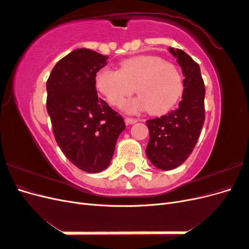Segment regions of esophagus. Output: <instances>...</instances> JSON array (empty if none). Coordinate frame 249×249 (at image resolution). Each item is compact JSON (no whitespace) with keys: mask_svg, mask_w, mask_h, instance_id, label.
<instances>
[{"mask_svg":"<svg viewBox=\"0 0 249 249\" xmlns=\"http://www.w3.org/2000/svg\"><path fill=\"white\" fill-rule=\"evenodd\" d=\"M138 122L137 118H133V117H125V123L127 124H136Z\"/></svg>","mask_w":249,"mask_h":249,"instance_id":"1","label":"esophagus"}]
</instances>
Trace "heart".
<instances>
[{
    "label": "heart",
    "instance_id": "b5f03b06",
    "mask_svg": "<svg viewBox=\"0 0 249 249\" xmlns=\"http://www.w3.org/2000/svg\"><path fill=\"white\" fill-rule=\"evenodd\" d=\"M96 89L112 106L118 107L136 89L139 94L125 105L135 113L148 109L152 114H163L179 100L184 90L178 67L159 56L142 55L124 60L118 71L103 67L94 78Z\"/></svg>",
    "mask_w": 249,
    "mask_h": 249
}]
</instances>
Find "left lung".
I'll return each mask as SVG.
<instances>
[{"label": "left lung", "mask_w": 249, "mask_h": 249, "mask_svg": "<svg viewBox=\"0 0 249 249\" xmlns=\"http://www.w3.org/2000/svg\"><path fill=\"white\" fill-rule=\"evenodd\" d=\"M169 52L185 76L182 101L167 115L146 122L149 130L146 156L163 170L175 169L187 160L196 145L206 118V89L199 65L182 50L169 48Z\"/></svg>", "instance_id": "obj_1"}]
</instances>
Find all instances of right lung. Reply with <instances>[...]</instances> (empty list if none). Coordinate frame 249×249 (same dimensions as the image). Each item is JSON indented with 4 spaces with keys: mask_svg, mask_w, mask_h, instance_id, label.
Listing matches in <instances>:
<instances>
[{
    "mask_svg": "<svg viewBox=\"0 0 249 249\" xmlns=\"http://www.w3.org/2000/svg\"><path fill=\"white\" fill-rule=\"evenodd\" d=\"M107 56L77 49L56 63L47 81V109L55 139L73 165L89 173L106 169L124 127L122 115L99 99L96 72Z\"/></svg>",
    "mask_w": 249,
    "mask_h": 249,
    "instance_id": "add662e5",
    "label": "right lung"
}]
</instances>
